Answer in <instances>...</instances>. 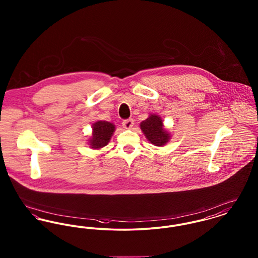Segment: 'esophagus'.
I'll return each instance as SVG.
<instances>
[{
  "mask_svg": "<svg viewBox=\"0 0 258 258\" xmlns=\"http://www.w3.org/2000/svg\"><path fill=\"white\" fill-rule=\"evenodd\" d=\"M122 126L126 130H130L134 126V120L133 119H126L122 121Z\"/></svg>",
  "mask_w": 258,
  "mask_h": 258,
  "instance_id": "obj_1",
  "label": "esophagus"
}]
</instances>
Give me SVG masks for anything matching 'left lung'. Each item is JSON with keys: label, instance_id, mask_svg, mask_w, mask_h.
Instances as JSON below:
<instances>
[{"label": "left lung", "instance_id": "obj_1", "mask_svg": "<svg viewBox=\"0 0 258 258\" xmlns=\"http://www.w3.org/2000/svg\"><path fill=\"white\" fill-rule=\"evenodd\" d=\"M140 127L152 144L163 146L169 139V136L163 127L162 119L157 115H151L140 123Z\"/></svg>", "mask_w": 258, "mask_h": 258}]
</instances>
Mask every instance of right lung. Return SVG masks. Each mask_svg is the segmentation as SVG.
Here are the masks:
<instances>
[{"label":"right lung","instance_id":"1","mask_svg":"<svg viewBox=\"0 0 258 258\" xmlns=\"http://www.w3.org/2000/svg\"><path fill=\"white\" fill-rule=\"evenodd\" d=\"M92 138L90 142L91 148L98 149L108 144L115 131V125L109 121H96L92 125Z\"/></svg>","mask_w":258,"mask_h":258}]
</instances>
